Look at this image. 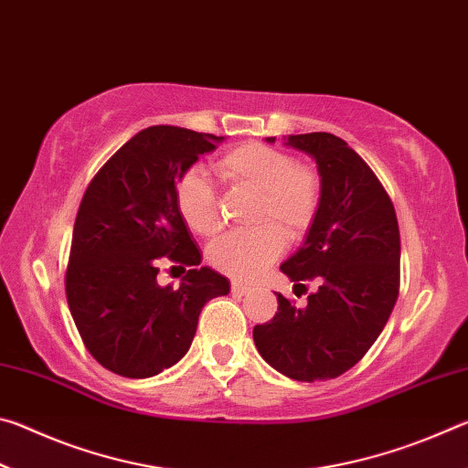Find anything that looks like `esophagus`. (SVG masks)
Instances as JSON below:
<instances>
[{"label":"esophagus","instance_id":"esophagus-1","mask_svg":"<svg viewBox=\"0 0 468 468\" xmlns=\"http://www.w3.org/2000/svg\"><path fill=\"white\" fill-rule=\"evenodd\" d=\"M231 291L237 292V295H245V292L251 291V287H250V284H243V282H231Z\"/></svg>","mask_w":468,"mask_h":468}]
</instances>
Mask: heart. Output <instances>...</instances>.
<instances>
[{
	"instance_id": "1",
	"label": "heart",
	"mask_w": 468,
	"mask_h": 468,
	"mask_svg": "<svg viewBox=\"0 0 468 468\" xmlns=\"http://www.w3.org/2000/svg\"><path fill=\"white\" fill-rule=\"evenodd\" d=\"M215 169L225 184L256 192L250 223L258 227L218 237L208 250V262L231 279L251 281L279 258L281 236L295 243L310 233L322 206V176L284 150L258 142L231 148ZM173 196L179 217L194 233L210 237L218 231V197L202 173H184Z\"/></svg>"
}]
</instances>
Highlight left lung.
Listing matches in <instances>:
<instances>
[{"instance_id": "obj_1", "label": "left lung", "mask_w": 468, "mask_h": 468, "mask_svg": "<svg viewBox=\"0 0 468 468\" xmlns=\"http://www.w3.org/2000/svg\"><path fill=\"white\" fill-rule=\"evenodd\" d=\"M284 144L315 158L324 196L305 243L281 271L320 287L305 307L276 292L279 312L253 328V343L282 376L320 382L361 361L390 318L400 287L399 220L376 173L345 140L312 132Z\"/></svg>"}]
</instances>
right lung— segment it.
<instances>
[{
  "label": "right lung",
  "instance_id": "add662e5",
  "mask_svg": "<svg viewBox=\"0 0 468 468\" xmlns=\"http://www.w3.org/2000/svg\"><path fill=\"white\" fill-rule=\"evenodd\" d=\"M223 136L153 125L102 165L78 208L66 271L84 346L123 378H153L184 357L206 301L229 281L202 262L176 206L177 179ZM189 265L180 289L155 282L158 259ZM186 271V268H184Z\"/></svg>",
  "mask_w": 468,
  "mask_h": 468
}]
</instances>
